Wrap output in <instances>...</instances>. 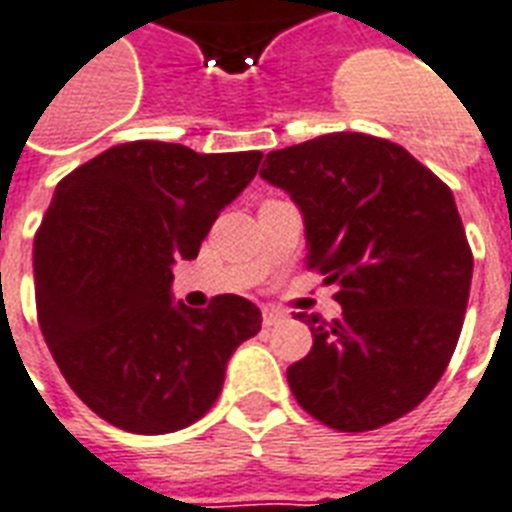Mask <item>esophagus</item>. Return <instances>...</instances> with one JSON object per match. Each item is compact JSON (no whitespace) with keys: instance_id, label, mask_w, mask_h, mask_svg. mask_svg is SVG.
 <instances>
[{"instance_id":"esophagus-1","label":"esophagus","mask_w":512,"mask_h":512,"mask_svg":"<svg viewBox=\"0 0 512 512\" xmlns=\"http://www.w3.org/2000/svg\"><path fill=\"white\" fill-rule=\"evenodd\" d=\"M261 320H264V327H272L277 325V322L285 320V312H282V309H275V306H264V309H261Z\"/></svg>"}]
</instances>
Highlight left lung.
<instances>
[{
  "label": "left lung",
  "mask_w": 512,
  "mask_h": 512,
  "mask_svg": "<svg viewBox=\"0 0 512 512\" xmlns=\"http://www.w3.org/2000/svg\"><path fill=\"white\" fill-rule=\"evenodd\" d=\"M261 177L301 208L306 267L338 285V320L298 314L312 351L288 367L312 418L362 433L431 394L455 354L473 253L455 198L396 142L322 134L267 155Z\"/></svg>",
  "instance_id": "8db88e82"
}]
</instances>
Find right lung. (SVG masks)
Returning a JSON list of instances; mask_svg holds the SVG:
<instances>
[{
	"instance_id": "1",
	"label": "right lung",
	"mask_w": 512,
	"mask_h": 512,
	"mask_svg": "<svg viewBox=\"0 0 512 512\" xmlns=\"http://www.w3.org/2000/svg\"><path fill=\"white\" fill-rule=\"evenodd\" d=\"M261 158L137 140L60 179L34 237L39 327L68 386L121 431L203 418L232 351L261 330L259 309L232 293L171 304V264L198 256Z\"/></svg>"
}]
</instances>
